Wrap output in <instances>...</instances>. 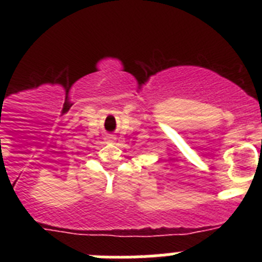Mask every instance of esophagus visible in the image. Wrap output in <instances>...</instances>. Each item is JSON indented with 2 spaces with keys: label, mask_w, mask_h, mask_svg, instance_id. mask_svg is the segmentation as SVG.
Here are the masks:
<instances>
[{
  "label": "esophagus",
  "mask_w": 262,
  "mask_h": 262,
  "mask_svg": "<svg viewBox=\"0 0 262 262\" xmlns=\"http://www.w3.org/2000/svg\"><path fill=\"white\" fill-rule=\"evenodd\" d=\"M115 140V138L114 136H107V138H106V142L107 143H110V142H114Z\"/></svg>",
  "instance_id": "1"
}]
</instances>
